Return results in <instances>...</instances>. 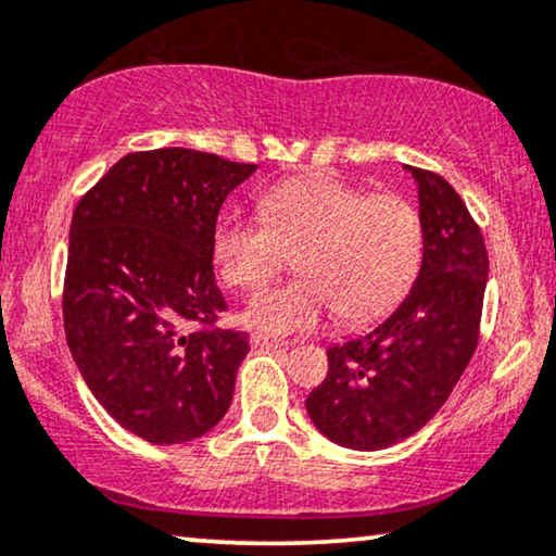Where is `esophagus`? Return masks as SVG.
<instances>
[{
    "mask_svg": "<svg viewBox=\"0 0 556 556\" xmlns=\"http://www.w3.org/2000/svg\"><path fill=\"white\" fill-rule=\"evenodd\" d=\"M251 345L254 348H285L287 340L264 336V332H254V336H251Z\"/></svg>",
    "mask_w": 556,
    "mask_h": 556,
    "instance_id": "1",
    "label": "esophagus"
}]
</instances>
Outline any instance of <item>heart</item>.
<instances>
[{
	"instance_id": "heart-1",
	"label": "heart",
	"mask_w": 556,
	"mask_h": 556,
	"mask_svg": "<svg viewBox=\"0 0 556 556\" xmlns=\"http://www.w3.org/2000/svg\"><path fill=\"white\" fill-rule=\"evenodd\" d=\"M262 216L228 213L213 228V264L226 285L256 292L294 254V277L254 300L247 323L264 332L315 330L332 313L348 323L387 315L421 262V220L399 195L332 175H302L258 198Z\"/></svg>"
}]
</instances>
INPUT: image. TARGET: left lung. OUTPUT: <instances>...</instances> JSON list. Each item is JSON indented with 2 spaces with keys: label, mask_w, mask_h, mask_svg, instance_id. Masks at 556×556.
<instances>
[{
  "label": "left lung",
  "mask_w": 556,
  "mask_h": 556,
  "mask_svg": "<svg viewBox=\"0 0 556 556\" xmlns=\"http://www.w3.org/2000/svg\"><path fill=\"white\" fill-rule=\"evenodd\" d=\"M421 220V266L394 313L328 348L307 396L313 425L348 450H383L419 432L453 394L478 345L488 282L483 233L445 177L404 165Z\"/></svg>",
  "instance_id": "8db88e82"
}]
</instances>
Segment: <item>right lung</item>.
I'll use <instances>...</instances> for the list:
<instances>
[{
	"label": "right lung",
	"mask_w": 556,
	"mask_h": 556,
	"mask_svg": "<svg viewBox=\"0 0 556 556\" xmlns=\"http://www.w3.org/2000/svg\"><path fill=\"white\" fill-rule=\"evenodd\" d=\"M256 173L165 147L122 157L71 220L63 323L86 387L152 445H182L224 419L249 353L213 277V228L228 192Z\"/></svg>",
	"instance_id": "add662e5"
}]
</instances>
